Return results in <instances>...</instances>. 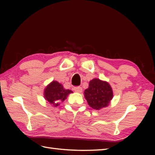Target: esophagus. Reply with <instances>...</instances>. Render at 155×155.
Segmentation results:
<instances>
[{"label":"esophagus","mask_w":155,"mask_h":155,"mask_svg":"<svg viewBox=\"0 0 155 155\" xmlns=\"http://www.w3.org/2000/svg\"><path fill=\"white\" fill-rule=\"evenodd\" d=\"M74 91L76 92V93H81L82 91H83V88H82L81 87H77L74 88Z\"/></svg>","instance_id":"obj_1"}]
</instances>
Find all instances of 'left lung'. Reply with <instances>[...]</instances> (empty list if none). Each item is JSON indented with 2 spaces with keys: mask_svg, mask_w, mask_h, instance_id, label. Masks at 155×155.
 I'll use <instances>...</instances> for the list:
<instances>
[{
  "mask_svg": "<svg viewBox=\"0 0 155 155\" xmlns=\"http://www.w3.org/2000/svg\"><path fill=\"white\" fill-rule=\"evenodd\" d=\"M84 97L91 107L99 110L108 106L113 98V93L108 83L94 78L90 81L88 88L84 91Z\"/></svg>",
  "mask_w": 155,
  "mask_h": 155,
  "instance_id": "left-lung-1",
  "label": "left lung"
}]
</instances>
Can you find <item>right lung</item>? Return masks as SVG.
<instances>
[{"instance_id":"1","label":"right lung","mask_w":155,"mask_h":155,"mask_svg":"<svg viewBox=\"0 0 155 155\" xmlns=\"http://www.w3.org/2000/svg\"><path fill=\"white\" fill-rule=\"evenodd\" d=\"M72 93L71 90L64 89L62 85L57 81H52L45 89V98L54 107H57L58 102H62L67 97Z\"/></svg>"}]
</instances>
